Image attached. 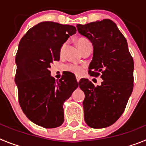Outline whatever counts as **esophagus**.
<instances>
[{
	"label": "esophagus",
	"instance_id": "1",
	"mask_svg": "<svg viewBox=\"0 0 146 146\" xmlns=\"http://www.w3.org/2000/svg\"><path fill=\"white\" fill-rule=\"evenodd\" d=\"M76 80H77V82H78L80 81V77H78V76H76Z\"/></svg>",
	"mask_w": 146,
	"mask_h": 146
}]
</instances>
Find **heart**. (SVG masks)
<instances>
[{"label": "heart", "instance_id": "obj_1", "mask_svg": "<svg viewBox=\"0 0 146 146\" xmlns=\"http://www.w3.org/2000/svg\"><path fill=\"white\" fill-rule=\"evenodd\" d=\"M77 44H78V46H79L80 49L82 50H83L88 44L91 43L88 38H84V37H80V38H79L77 39ZM66 43H64L61 44V46H60V50H59L60 55H62V54H63V52H64V50H65L66 48ZM83 69H84V67L82 66L78 65V64H67L65 66L66 70L68 71V72H72V73H74L76 75H80V74H82V72H83Z\"/></svg>", "mask_w": 146, "mask_h": 146}]
</instances>
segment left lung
<instances>
[{
  "label": "left lung",
  "mask_w": 146,
  "mask_h": 146,
  "mask_svg": "<svg viewBox=\"0 0 146 146\" xmlns=\"http://www.w3.org/2000/svg\"><path fill=\"white\" fill-rule=\"evenodd\" d=\"M77 31L94 45L88 73L101 75L102 86L81 79L86 123L94 129L111 126L124 112L134 86V60L123 35L110 20L77 24Z\"/></svg>",
  "instance_id": "8db88e82"
}]
</instances>
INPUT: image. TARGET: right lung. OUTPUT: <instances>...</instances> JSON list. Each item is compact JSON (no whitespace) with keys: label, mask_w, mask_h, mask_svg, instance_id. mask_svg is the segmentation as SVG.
I'll return each instance as SVG.
<instances>
[{"label":"right lung","mask_w":146,"mask_h":146,"mask_svg":"<svg viewBox=\"0 0 146 146\" xmlns=\"http://www.w3.org/2000/svg\"><path fill=\"white\" fill-rule=\"evenodd\" d=\"M74 26L42 22L30 28L19 43L15 80L18 101L32 122L44 128H56L64 121L63 104L78 87L70 73L55 81L49 70L60 60V47L76 33Z\"/></svg>","instance_id":"add662e5"}]
</instances>
